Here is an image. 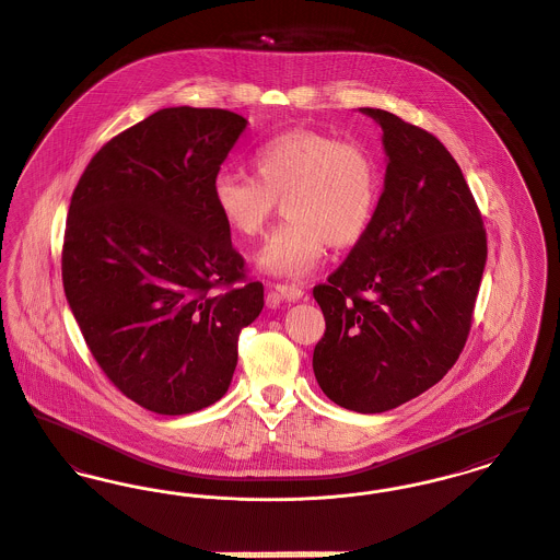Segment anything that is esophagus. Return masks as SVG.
<instances>
[{
	"mask_svg": "<svg viewBox=\"0 0 560 560\" xmlns=\"http://www.w3.org/2000/svg\"><path fill=\"white\" fill-rule=\"evenodd\" d=\"M273 291L280 295L282 299H287V301H299V299L303 298V289L298 287V284H273Z\"/></svg>",
	"mask_w": 560,
	"mask_h": 560,
	"instance_id": "esophagus-1",
	"label": "esophagus"
}]
</instances>
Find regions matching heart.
<instances>
[{
	"instance_id": "b5f03b06",
	"label": "heart",
	"mask_w": 560,
	"mask_h": 560,
	"mask_svg": "<svg viewBox=\"0 0 560 560\" xmlns=\"http://www.w3.org/2000/svg\"><path fill=\"white\" fill-rule=\"evenodd\" d=\"M253 167L257 178L221 170L212 180V201L224 224L242 237L259 235L278 201H284L289 221L255 255L262 273L305 278L323 261L327 244L354 246L368 233L382 180L365 144L293 129L262 142Z\"/></svg>"
}]
</instances>
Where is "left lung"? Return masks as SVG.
Returning a JSON list of instances; mask_svg holds the SVG:
<instances>
[{
  "label": "left lung",
  "instance_id": "8db88e82",
  "mask_svg": "<svg viewBox=\"0 0 560 560\" xmlns=\"http://www.w3.org/2000/svg\"><path fill=\"white\" fill-rule=\"evenodd\" d=\"M384 190L361 242L314 299L325 336L312 368L346 410H393L456 363L486 265V229L465 176L429 131L377 108Z\"/></svg>",
  "mask_w": 560,
  "mask_h": 560
}]
</instances>
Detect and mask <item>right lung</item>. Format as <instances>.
<instances>
[{
  "instance_id": "right-lung-1",
  "label": "right lung",
  "mask_w": 560,
  "mask_h": 560,
  "mask_svg": "<svg viewBox=\"0 0 560 560\" xmlns=\"http://www.w3.org/2000/svg\"><path fill=\"white\" fill-rule=\"evenodd\" d=\"M248 120L163 108L91 159L72 195L63 289L97 365L138 406L183 416L217 404L237 337L262 310L212 180Z\"/></svg>"
}]
</instances>
